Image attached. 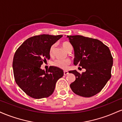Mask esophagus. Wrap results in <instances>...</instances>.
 I'll return each instance as SVG.
<instances>
[{"label":"esophagus","instance_id":"obj_1","mask_svg":"<svg viewBox=\"0 0 122 122\" xmlns=\"http://www.w3.org/2000/svg\"><path fill=\"white\" fill-rule=\"evenodd\" d=\"M68 73H69V72H68V71H64V75H67Z\"/></svg>","mask_w":122,"mask_h":122}]
</instances>
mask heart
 <instances>
[{
    "label": "heart",
    "instance_id": "heart-1",
    "mask_svg": "<svg viewBox=\"0 0 122 122\" xmlns=\"http://www.w3.org/2000/svg\"><path fill=\"white\" fill-rule=\"evenodd\" d=\"M62 46L65 49L68 50L69 49V47H72V45L71 44L68 42H64L62 43ZM54 46L53 45L51 47L50 50V55L52 56L53 54V51H54ZM71 63V61L69 59H57L53 61L52 64L54 66L57 67V68H60L61 69H66L68 68V65Z\"/></svg>",
    "mask_w": 122,
    "mask_h": 122
}]
</instances>
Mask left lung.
Returning a JSON list of instances; mask_svg holds the SVG:
<instances>
[{
	"instance_id": "obj_1",
	"label": "left lung",
	"mask_w": 122,
	"mask_h": 122,
	"mask_svg": "<svg viewBox=\"0 0 122 122\" xmlns=\"http://www.w3.org/2000/svg\"><path fill=\"white\" fill-rule=\"evenodd\" d=\"M75 51L73 64L84 68L81 74L76 70L70 71L76 80L71 84L72 91L85 97L101 91L110 79L113 58L110 50L100 41L82 36L67 37Z\"/></svg>"
}]
</instances>
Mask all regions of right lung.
<instances>
[{"mask_svg":"<svg viewBox=\"0 0 122 122\" xmlns=\"http://www.w3.org/2000/svg\"><path fill=\"white\" fill-rule=\"evenodd\" d=\"M62 37L34 36L25 41L15 52L12 62L15 82L30 97H49L54 92L57 80L64 75L63 70L53 66L46 71L41 68L43 61L50 58L51 46Z\"/></svg>","mask_w":122,"mask_h":122,"instance_id":"1","label":"right lung"}]
</instances>
